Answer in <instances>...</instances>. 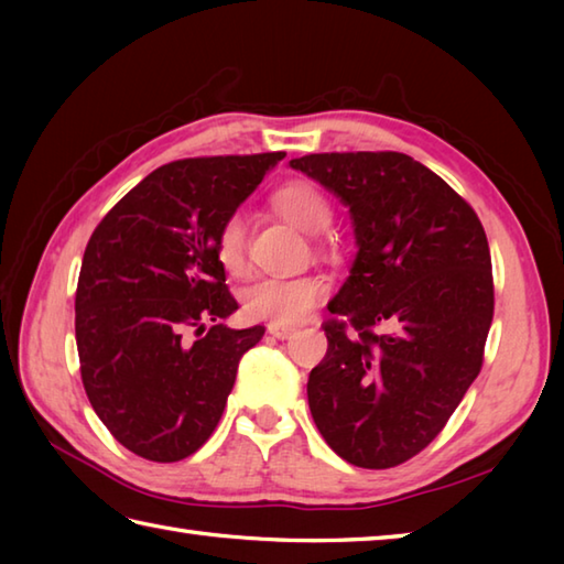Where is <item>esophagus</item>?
I'll use <instances>...</instances> for the list:
<instances>
[{
  "label": "esophagus",
  "mask_w": 564,
  "mask_h": 564,
  "mask_svg": "<svg viewBox=\"0 0 564 564\" xmlns=\"http://www.w3.org/2000/svg\"><path fill=\"white\" fill-rule=\"evenodd\" d=\"M293 332H295V327H291V325H269V334L275 339H289Z\"/></svg>",
  "instance_id": "obj_1"
}]
</instances>
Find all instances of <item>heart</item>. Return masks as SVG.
I'll list each match as a JSON object with an SVG mask.
<instances>
[{
    "label": "heart",
    "mask_w": 564,
    "mask_h": 564,
    "mask_svg": "<svg viewBox=\"0 0 564 564\" xmlns=\"http://www.w3.org/2000/svg\"><path fill=\"white\" fill-rule=\"evenodd\" d=\"M271 208L297 230L317 235L327 230L334 218L329 196L310 178H289L271 191ZM215 259L239 279L247 273V230L242 213H230L215 232ZM327 279L315 273L293 279H261L251 283L242 295L245 313L269 325H297L325 301Z\"/></svg>",
    "instance_id": "1"
}]
</instances>
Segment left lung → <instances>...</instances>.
I'll return each instance as SVG.
<instances>
[{"label":"left lung","instance_id":"1","mask_svg":"<svg viewBox=\"0 0 564 564\" xmlns=\"http://www.w3.org/2000/svg\"><path fill=\"white\" fill-rule=\"evenodd\" d=\"M291 166L349 206L358 245L351 275L327 305L310 412L346 463L386 470L441 434L480 373L495 315L485 227L410 154L322 152Z\"/></svg>","mask_w":564,"mask_h":564}]
</instances>
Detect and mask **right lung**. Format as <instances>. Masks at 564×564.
I'll list each match as a JSON object with an SVG mask.
<instances>
[{
    "label": "right lung",
    "instance_id": "1",
    "mask_svg": "<svg viewBox=\"0 0 564 564\" xmlns=\"http://www.w3.org/2000/svg\"><path fill=\"white\" fill-rule=\"evenodd\" d=\"M283 158L164 164L89 237L75 297L82 382L104 426L140 458L196 453L220 422L239 358L263 337L261 325H218L237 301L215 259V232Z\"/></svg>",
    "mask_w": 564,
    "mask_h": 564
}]
</instances>
